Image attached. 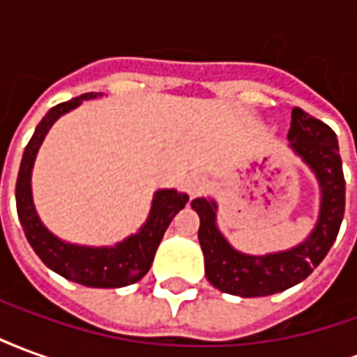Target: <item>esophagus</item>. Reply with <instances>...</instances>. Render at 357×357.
Listing matches in <instances>:
<instances>
[{"instance_id":"obj_1","label":"esophagus","mask_w":357,"mask_h":357,"mask_svg":"<svg viewBox=\"0 0 357 357\" xmlns=\"http://www.w3.org/2000/svg\"><path fill=\"white\" fill-rule=\"evenodd\" d=\"M204 189H206V178H204V176H201V174H195V176H191V178H189V181H187V191H189V195H191V197L201 195Z\"/></svg>"}]
</instances>
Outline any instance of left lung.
<instances>
[{
    "label": "left lung",
    "instance_id": "obj_1",
    "mask_svg": "<svg viewBox=\"0 0 357 357\" xmlns=\"http://www.w3.org/2000/svg\"><path fill=\"white\" fill-rule=\"evenodd\" d=\"M287 139L289 149L312 170L319 185L317 222L302 243L262 256L241 252L218 227V202L210 197L191 201V208L201 218L199 243L204 255V273L222 292L255 298L287 291L321 264L337 239L346 195L337 133L294 107Z\"/></svg>",
    "mask_w": 357,
    "mask_h": 357
}]
</instances>
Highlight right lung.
I'll return each instance as SVG.
<instances>
[{"label":"right lung","instance_id":"add662e5","mask_svg":"<svg viewBox=\"0 0 357 357\" xmlns=\"http://www.w3.org/2000/svg\"><path fill=\"white\" fill-rule=\"evenodd\" d=\"M102 93H84L70 101L61 102L42 118L36 128L32 139L28 141L22 162H20L19 178H17V212L24 235L30 247L40 256L45 266L55 273L63 275L73 283L93 289H118L137 283L151 268L155 260V252L164 231L189 201V195L179 193L176 189H158L153 195L151 212L147 222L141 225L139 231L120 241L112 247H86L76 245L65 239H59L43 225L42 218L38 216L34 197H32V170H34L36 155L42 147L45 135L51 126L59 118L70 112L88 99H97Z\"/></svg>","mask_w":357,"mask_h":357}]
</instances>
